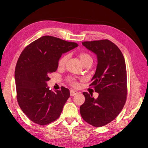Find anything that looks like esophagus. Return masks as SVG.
Listing matches in <instances>:
<instances>
[{
    "mask_svg": "<svg viewBox=\"0 0 148 148\" xmlns=\"http://www.w3.org/2000/svg\"><path fill=\"white\" fill-rule=\"evenodd\" d=\"M78 94V92H77L76 90H71L70 91V96H75Z\"/></svg>",
    "mask_w": 148,
    "mask_h": 148,
    "instance_id": "obj_1",
    "label": "esophagus"
}]
</instances>
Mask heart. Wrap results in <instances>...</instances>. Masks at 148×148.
<instances>
[{
  "mask_svg": "<svg viewBox=\"0 0 148 148\" xmlns=\"http://www.w3.org/2000/svg\"><path fill=\"white\" fill-rule=\"evenodd\" d=\"M79 57L81 61L82 62L83 64H84L85 62L89 61V60H92V57L91 56L90 54H89L88 53H86L85 52H79L78 54ZM69 58V54H65L64 55H62L61 57L59 58L58 62V65L59 67H62L65 65L66 61ZM66 81L70 85H71L72 86L76 87L78 85V82H77V79L75 77H73V76H69L66 78Z\"/></svg>",
  "mask_w": 148,
  "mask_h": 148,
  "instance_id": "heart-1",
  "label": "heart"
}]
</instances>
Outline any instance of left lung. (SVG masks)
Returning a JSON list of instances; mask_svg holds the SVG:
<instances>
[{"label": "left lung", "instance_id": "8db88e82", "mask_svg": "<svg viewBox=\"0 0 148 148\" xmlns=\"http://www.w3.org/2000/svg\"><path fill=\"white\" fill-rule=\"evenodd\" d=\"M98 57V65L90 86L99 96L83 92L85 102L80 106L83 119L94 127L104 126L119 114L127 100V69L123 53L108 40L83 42Z\"/></svg>", "mask_w": 148, "mask_h": 148}]
</instances>
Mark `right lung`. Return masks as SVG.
<instances>
[{
    "label": "right lung",
    "mask_w": 148,
    "mask_h": 148,
    "mask_svg": "<svg viewBox=\"0 0 148 148\" xmlns=\"http://www.w3.org/2000/svg\"><path fill=\"white\" fill-rule=\"evenodd\" d=\"M77 46L75 42L44 36L30 43L20 54L15 71L17 100L32 122L46 125L60 116L70 96L69 90L62 86L52 92L46 87V82L57 69L62 54Z\"/></svg>",
    "instance_id": "obj_1"
}]
</instances>
